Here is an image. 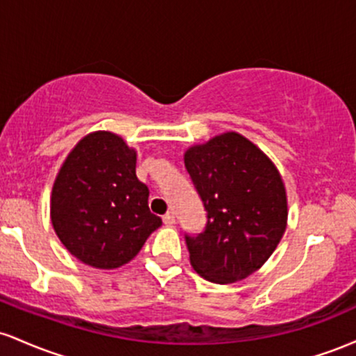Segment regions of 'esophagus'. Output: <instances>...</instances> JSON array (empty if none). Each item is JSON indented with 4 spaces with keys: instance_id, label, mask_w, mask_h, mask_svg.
<instances>
[{
    "instance_id": "esophagus-1",
    "label": "esophagus",
    "mask_w": 356,
    "mask_h": 356,
    "mask_svg": "<svg viewBox=\"0 0 356 356\" xmlns=\"http://www.w3.org/2000/svg\"><path fill=\"white\" fill-rule=\"evenodd\" d=\"M162 220H164L165 226H172V224L175 222L174 212H167V214H164V218H162Z\"/></svg>"
}]
</instances>
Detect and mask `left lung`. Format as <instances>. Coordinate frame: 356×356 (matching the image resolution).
<instances>
[{"label":"left lung","mask_w":356,"mask_h":356,"mask_svg":"<svg viewBox=\"0 0 356 356\" xmlns=\"http://www.w3.org/2000/svg\"><path fill=\"white\" fill-rule=\"evenodd\" d=\"M184 164L206 211V227L186 234L192 268L218 284L244 280L284 234L288 204L280 172L236 132L191 147Z\"/></svg>","instance_id":"8db88e82"}]
</instances>
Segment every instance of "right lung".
Masks as SVG:
<instances>
[{
    "label": "right lung",
    "instance_id": "add662e5",
    "mask_svg": "<svg viewBox=\"0 0 356 356\" xmlns=\"http://www.w3.org/2000/svg\"><path fill=\"white\" fill-rule=\"evenodd\" d=\"M137 154L112 132L81 138L51 191V222L63 246L88 266L113 269L137 256L162 219L137 179Z\"/></svg>",
    "mask_w": 356,
    "mask_h": 356
}]
</instances>
